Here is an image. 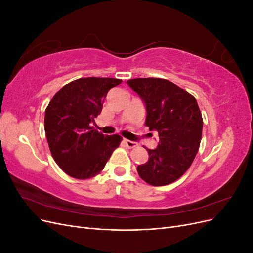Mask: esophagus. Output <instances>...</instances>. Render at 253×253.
<instances>
[{
  "instance_id": "esophagus-1",
  "label": "esophagus",
  "mask_w": 253,
  "mask_h": 253,
  "mask_svg": "<svg viewBox=\"0 0 253 253\" xmlns=\"http://www.w3.org/2000/svg\"><path fill=\"white\" fill-rule=\"evenodd\" d=\"M124 141H125V144H126V147H127V149H134V148H136V147H137V145H138V144H137L135 141H132V140L125 139Z\"/></svg>"
}]
</instances>
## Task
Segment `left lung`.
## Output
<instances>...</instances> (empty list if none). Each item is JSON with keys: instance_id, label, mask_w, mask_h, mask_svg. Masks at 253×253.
I'll return each instance as SVG.
<instances>
[{"instance_id": "obj_1", "label": "left lung", "mask_w": 253, "mask_h": 253, "mask_svg": "<svg viewBox=\"0 0 253 253\" xmlns=\"http://www.w3.org/2000/svg\"><path fill=\"white\" fill-rule=\"evenodd\" d=\"M127 84L145 103V126L159 136L157 148L147 149L148 163L137 172L151 186L170 185L185 174L200 149L203 117L196 99L167 79L135 78Z\"/></svg>"}]
</instances>
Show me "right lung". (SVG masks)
I'll use <instances>...</instances> for the list:
<instances>
[{
  "instance_id": "right-lung-1",
  "label": "right lung",
  "mask_w": 253,
  "mask_h": 253,
  "mask_svg": "<svg viewBox=\"0 0 253 253\" xmlns=\"http://www.w3.org/2000/svg\"><path fill=\"white\" fill-rule=\"evenodd\" d=\"M117 78L86 77L67 83L45 110L44 128L52 158L71 177L88 179L100 173L122 137L91 126Z\"/></svg>"
}]
</instances>
